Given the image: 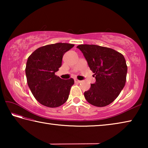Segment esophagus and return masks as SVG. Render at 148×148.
I'll return each instance as SVG.
<instances>
[{
  "label": "esophagus",
  "mask_w": 148,
  "mask_h": 148,
  "mask_svg": "<svg viewBox=\"0 0 148 148\" xmlns=\"http://www.w3.org/2000/svg\"><path fill=\"white\" fill-rule=\"evenodd\" d=\"M74 82H76V83H81V82H82V81H80V80H78V79H74Z\"/></svg>",
  "instance_id": "34e87169"
}]
</instances>
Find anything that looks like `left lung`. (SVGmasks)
I'll return each instance as SVG.
<instances>
[{"instance_id": "left-lung-1", "label": "left lung", "mask_w": 148, "mask_h": 148, "mask_svg": "<svg viewBox=\"0 0 148 148\" xmlns=\"http://www.w3.org/2000/svg\"><path fill=\"white\" fill-rule=\"evenodd\" d=\"M81 50L96 82L84 92L87 101L103 107L114 101L126 83L127 66L124 56L112 48L97 45L81 44Z\"/></svg>"}]
</instances>
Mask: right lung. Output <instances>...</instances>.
<instances>
[{"label":"right lung","mask_w":148,"mask_h":148,"mask_svg":"<svg viewBox=\"0 0 148 148\" xmlns=\"http://www.w3.org/2000/svg\"><path fill=\"white\" fill-rule=\"evenodd\" d=\"M74 46L68 43L46 45L35 50L27 59V84L34 98L45 106L59 107L69 99L74 79H62L55 72L61 66L65 52Z\"/></svg>","instance_id":"add662e5"}]
</instances>
